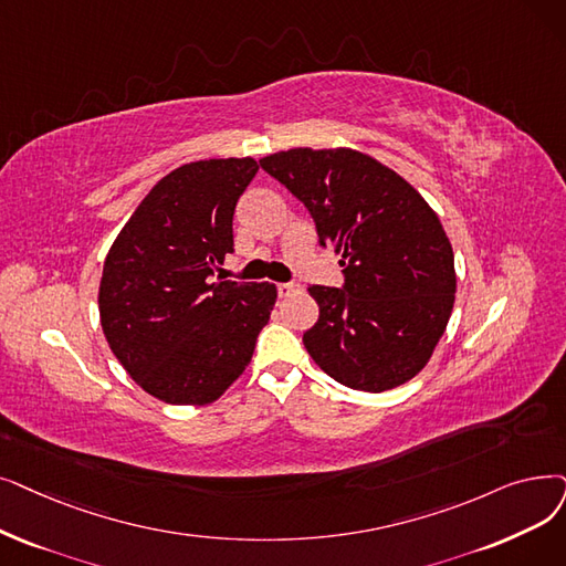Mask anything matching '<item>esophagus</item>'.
Returning a JSON list of instances; mask_svg holds the SVG:
<instances>
[{"label": "esophagus", "instance_id": "obj_1", "mask_svg": "<svg viewBox=\"0 0 566 566\" xmlns=\"http://www.w3.org/2000/svg\"><path fill=\"white\" fill-rule=\"evenodd\" d=\"M293 291H298V284H293V282H280V284H277V293H280L282 298L291 296Z\"/></svg>", "mask_w": 566, "mask_h": 566}]
</instances>
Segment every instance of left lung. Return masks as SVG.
Instances as JSON below:
<instances>
[{"mask_svg": "<svg viewBox=\"0 0 566 566\" xmlns=\"http://www.w3.org/2000/svg\"><path fill=\"white\" fill-rule=\"evenodd\" d=\"M265 174L310 210L342 256L344 286H310L318 322L307 354L335 381L396 388L428 365L455 301V265L437 212L396 170L352 147L268 155Z\"/></svg>", "mask_w": 566, "mask_h": 566, "instance_id": "8db88e82", "label": "left lung"}]
</instances>
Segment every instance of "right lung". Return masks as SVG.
<instances>
[{
  "mask_svg": "<svg viewBox=\"0 0 566 566\" xmlns=\"http://www.w3.org/2000/svg\"><path fill=\"white\" fill-rule=\"evenodd\" d=\"M259 164L191 161L161 178L104 261L99 316L129 377L161 402L210 405L250 365L275 284L212 280Z\"/></svg>",
  "mask_w": 566,
  "mask_h": 566,
  "instance_id": "add662e5",
  "label": "right lung"
}]
</instances>
